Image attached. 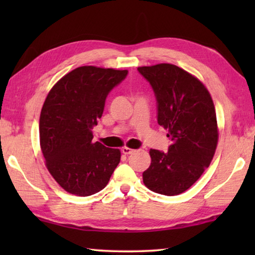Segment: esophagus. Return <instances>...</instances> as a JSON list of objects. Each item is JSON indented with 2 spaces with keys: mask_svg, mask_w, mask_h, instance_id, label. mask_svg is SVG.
<instances>
[{
  "mask_svg": "<svg viewBox=\"0 0 255 255\" xmlns=\"http://www.w3.org/2000/svg\"><path fill=\"white\" fill-rule=\"evenodd\" d=\"M122 152L125 155H130V154H132L133 152H135V149H131V148H128V147H124L122 149Z\"/></svg>",
  "mask_w": 255,
  "mask_h": 255,
  "instance_id": "1",
  "label": "esophagus"
}]
</instances>
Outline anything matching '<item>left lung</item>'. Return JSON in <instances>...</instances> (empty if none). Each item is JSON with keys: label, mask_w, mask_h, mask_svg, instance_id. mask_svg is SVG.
I'll return each instance as SVG.
<instances>
[{"label": "left lung", "mask_w": 255, "mask_h": 255, "mask_svg": "<svg viewBox=\"0 0 255 255\" xmlns=\"http://www.w3.org/2000/svg\"><path fill=\"white\" fill-rule=\"evenodd\" d=\"M152 86L157 103V123L169 130L167 152L150 149L144 184L164 196L188 190L214 157L218 141L217 120L208 90L195 76L172 64L137 68Z\"/></svg>", "instance_id": "8db88e82"}]
</instances>
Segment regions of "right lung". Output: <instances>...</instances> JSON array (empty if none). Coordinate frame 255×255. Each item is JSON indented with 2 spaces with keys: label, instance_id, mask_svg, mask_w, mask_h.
<instances>
[{
  "label": "right lung",
  "instance_id": "right-lung-1",
  "mask_svg": "<svg viewBox=\"0 0 255 255\" xmlns=\"http://www.w3.org/2000/svg\"><path fill=\"white\" fill-rule=\"evenodd\" d=\"M128 71L81 66L63 76L47 96L39 123L40 147L47 169L65 191L86 197L109 182L120 150L93 143L108 94Z\"/></svg>",
  "mask_w": 255,
  "mask_h": 255
}]
</instances>
